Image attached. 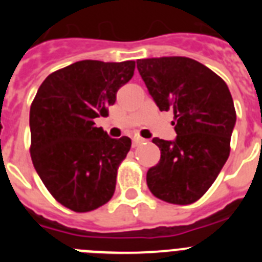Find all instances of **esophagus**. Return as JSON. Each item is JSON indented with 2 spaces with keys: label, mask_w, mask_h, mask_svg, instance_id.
I'll return each mask as SVG.
<instances>
[{
  "label": "esophagus",
  "mask_w": 262,
  "mask_h": 262,
  "mask_svg": "<svg viewBox=\"0 0 262 262\" xmlns=\"http://www.w3.org/2000/svg\"><path fill=\"white\" fill-rule=\"evenodd\" d=\"M144 142H145V139H142V138L133 139V147L134 148L138 147V145H140V144H142V143H144Z\"/></svg>",
  "instance_id": "obj_1"
}]
</instances>
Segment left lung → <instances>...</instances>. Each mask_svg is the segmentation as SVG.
Wrapping results in <instances>:
<instances>
[{"label": "left lung", "mask_w": 262, "mask_h": 262, "mask_svg": "<svg viewBox=\"0 0 262 262\" xmlns=\"http://www.w3.org/2000/svg\"><path fill=\"white\" fill-rule=\"evenodd\" d=\"M160 111L173 110L177 138H154L161 157L147 172L159 200L190 205L214 184L230 156L236 111L227 84L189 57H152L136 61Z\"/></svg>", "instance_id": "1"}]
</instances>
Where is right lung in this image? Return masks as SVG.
<instances>
[{
	"mask_svg": "<svg viewBox=\"0 0 262 262\" xmlns=\"http://www.w3.org/2000/svg\"><path fill=\"white\" fill-rule=\"evenodd\" d=\"M135 61L82 60L41 82L30 108L32 164L52 196L76 212L111 200L131 139H111L94 119L107 117Z\"/></svg>",
	"mask_w": 262,
	"mask_h": 262,
	"instance_id": "add662e5",
	"label": "right lung"
}]
</instances>
